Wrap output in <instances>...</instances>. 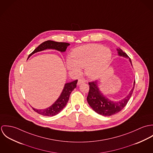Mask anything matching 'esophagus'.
<instances>
[{"instance_id":"1","label":"esophagus","mask_w":153,"mask_h":153,"mask_svg":"<svg viewBox=\"0 0 153 153\" xmlns=\"http://www.w3.org/2000/svg\"><path fill=\"white\" fill-rule=\"evenodd\" d=\"M85 82V79H79L78 81V85H80L82 83H84Z\"/></svg>"}]
</instances>
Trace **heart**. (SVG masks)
<instances>
[{
  "label": "heart",
  "instance_id": "obj_1",
  "mask_svg": "<svg viewBox=\"0 0 153 153\" xmlns=\"http://www.w3.org/2000/svg\"><path fill=\"white\" fill-rule=\"evenodd\" d=\"M72 59L67 60L68 68L78 74L81 68H85L88 77H100L107 68L111 58L109 49L101 45L92 44L80 46L72 52Z\"/></svg>",
  "mask_w": 153,
  "mask_h": 153
}]
</instances>
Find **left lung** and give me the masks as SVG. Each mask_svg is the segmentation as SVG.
<instances>
[{"label": "left lung", "instance_id": "8db88e82", "mask_svg": "<svg viewBox=\"0 0 153 153\" xmlns=\"http://www.w3.org/2000/svg\"><path fill=\"white\" fill-rule=\"evenodd\" d=\"M117 51L120 56L128 57L127 53L123 52L121 49H117ZM129 60L132 65L131 59H130ZM88 84L89 85V89L87 98L88 102L94 111L103 116L112 115L123 109L130 99L135 86L134 81V87L125 98L119 101H113L102 95L98 87L97 81L89 82Z\"/></svg>", "mask_w": 153, "mask_h": 153}]
</instances>
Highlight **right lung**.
<instances>
[{
    "mask_svg": "<svg viewBox=\"0 0 153 153\" xmlns=\"http://www.w3.org/2000/svg\"><path fill=\"white\" fill-rule=\"evenodd\" d=\"M70 44L66 42H58L53 41H47L39 45L28 56V58L33 53L44 51L46 49H54L61 52H65L67 47ZM78 80H75L71 82L66 83L64 89L58 98V99L51 107L44 109H33L39 114L44 116L52 117L59 113L65 107L71 95V92L76 87Z\"/></svg>",
    "mask_w": 153,
    "mask_h": 153,
    "instance_id": "add662e5",
    "label": "right lung"
}]
</instances>
